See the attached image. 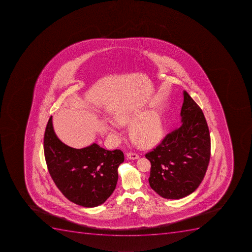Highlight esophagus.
<instances>
[{
  "instance_id": "esophagus-1",
  "label": "esophagus",
  "mask_w": 252,
  "mask_h": 252,
  "mask_svg": "<svg viewBox=\"0 0 252 252\" xmlns=\"http://www.w3.org/2000/svg\"><path fill=\"white\" fill-rule=\"evenodd\" d=\"M127 157L129 159H137L139 158V155L136 153H127Z\"/></svg>"
}]
</instances>
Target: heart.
Wrapping results in <instances>:
<instances>
[{"label":"heart","mask_w":252,"mask_h":252,"mask_svg":"<svg viewBox=\"0 0 252 252\" xmlns=\"http://www.w3.org/2000/svg\"><path fill=\"white\" fill-rule=\"evenodd\" d=\"M115 121L109 125V131L118 135L119 125H130L129 135L131 140L140 147L153 146L163 135V124L159 115L156 112H146L143 110L124 111L118 112Z\"/></svg>","instance_id":"b5f03b06"}]
</instances>
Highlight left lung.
I'll use <instances>...</instances> for the list:
<instances>
[{"label":"left lung","mask_w":252,"mask_h":252,"mask_svg":"<svg viewBox=\"0 0 252 252\" xmlns=\"http://www.w3.org/2000/svg\"><path fill=\"white\" fill-rule=\"evenodd\" d=\"M181 125L145 157L151 162V188L165 199H178L196 190L205 176L211 138L199 106L184 91Z\"/></svg>","instance_id":"obj_1"}]
</instances>
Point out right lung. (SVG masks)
Returning a JSON list of instances; mask_svg holds the SVG:
<instances>
[{
    "label": "right lung",
    "mask_w": 252,
    "mask_h": 252,
    "mask_svg": "<svg viewBox=\"0 0 252 252\" xmlns=\"http://www.w3.org/2000/svg\"><path fill=\"white\" fill-rule=\"evenodd\" d=\"M49 174L57 188L72 203L85 207L104 203L114 191L118 167L125 160L122 151L105 150L98 144L76 149L63 144L49 118L44 137Z\"/></svg>",
    "instance_id": "right-lung-1"
}]
</instances>
